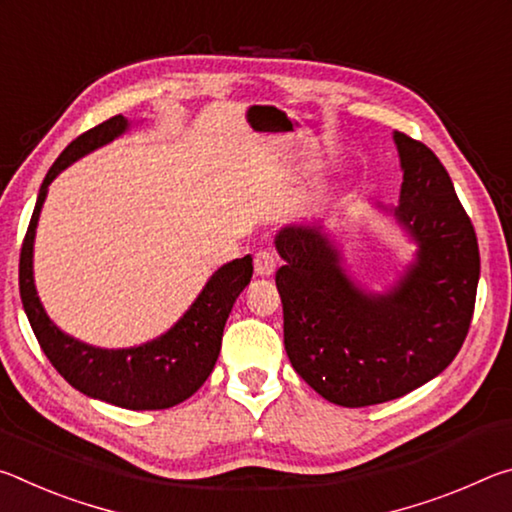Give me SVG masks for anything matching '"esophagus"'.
Instances as JSON below:
<instances>
[{
	"label": "esophagus",
	"mask_w": 512,
	"mask_h": 512,
	"mask_svg": "<svg viewBox=\"0 0 512 512\" xmlns=\"http://www.w3.org/2000/svg\"><path fill=\"white\" fill-rule=\"evenodd\" d=\"M277 268V259L271 250H262V253L255 255V273L262 277H271Z\"/></svg>",
	"instance_id": "1"
}]
</instances>
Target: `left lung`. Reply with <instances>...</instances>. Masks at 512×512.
<instances>
[{
    "instance_id": "obj_1",
    "label": "left lung",
    "mask_w": 512,
    "mask_h": 512,
    "mask_svg": "<svg viewBox=\"0 0 512 512\" xmlns=\"http://www.w3.org/2000/svg\"><path fill=\"white\" fill-rule=\"evenodd\" d=\"M404 183L393 214L418 244L415 262L384 296L361 291L320 225H287L275 284L293 370L339 406L402 397L440 375L461 350L479 284V244L443 162L404 133Z\"/></svg>"
}]
</instances>
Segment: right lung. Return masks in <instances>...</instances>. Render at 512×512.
<instances>
[{
    "label": "right lung",
    "mask_w": 512,
    "mask_h": 512,
    "mask_svg": "<svg viewBox=\"0 0 512 512\" xmlns=\"http://www.w3.org/2000/svg\"><path fill=\"white\" fill-rule=\"evenodd\" d=\"M128 119L110 117L90 128L67 146L51 164L42 180L36 210L29 221L20 253V296L33 334L60 377L76 391L94 400L121 406L131 411L169 409L192 397L205 384L219 359L223 327L239 293L253 277V257L232 259L216 271L205 284L201 296L187 309V314L160 339L137 348L103 350L92 348L67 336L51 323L33 284V239L45 203L47 187L60 171L81 155L108 144L124 133Z\"/></svg>",
    "instance_id": "1"
}]
</instances>
